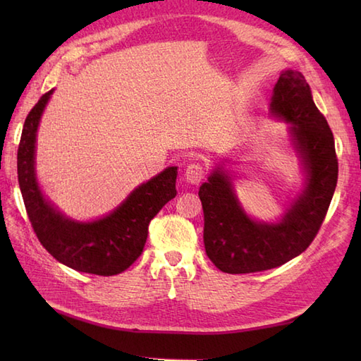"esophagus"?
I'll return each instance as SVG.
<instances>
[{
  "label": "esophagus",
  "mask_w": 361,
  "mask_h": 361,
  "mask_svg": "<svg viewBox=\"0 0 361 361\" xmlns=\"http://www.w3.org/2000/svg\"><path fill=\"white\" fill-rule=\"evenodd\" d=\"M204 176V169L200 163H190L185 169V180L189 185H198Z\"/></svg>",
  "instance_id": "obj_1"
}]
</instances>
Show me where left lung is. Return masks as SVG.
Segmentation results:
<instances>
[{"instance_id": "left-lung-1", "label": "left lung", "mask_w": 361, "mask_h": 361, "mask_svg": "<svg viewBox=\"0 0 361 361\" xmlns=\"http://www.w3.org/2000/svg\"><path fill=\"white\" fill-rule=\"evenodd\" d=\"M270 111L290 124L288 133L302 161L305 186L278 224L252 220L221 167L200 186L206 255L220 271L242 274L276 268L309 248L329 209L338 180L335 141L304 75L282 71L273 88Z\"/></svg>"}]
</instances>
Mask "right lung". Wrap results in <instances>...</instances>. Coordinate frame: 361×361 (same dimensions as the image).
Returning a JSON list of instances; mask_svg holds the SVG:
<instances>
[{
	"instance_id": "add662e5",
	"label": "right lung",
	"mask_w": 361,
	"mask_h": 361,
	"mask_svg": "<svg viewBox=\"0 0 361 361\" xmlns=\"http://www.w3.org/2000/svg\"><path fill=\"white\" fill-rule=\"evenodd\" d=\"M51 94L52 90L29 111L18 145V185L30 225L46 251L63 265L97 276L119 274L141 256L150 220L175 198L178 172L164 169L99 220L82 224L62 216L43 197L35 176L37 128Z\"/></svg>"
}]
</instances>
